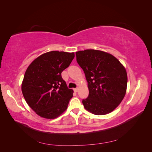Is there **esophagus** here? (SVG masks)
<instances>
[{
	"label": "esophagus",
	"mask_w": 152,
	"mask_h": 152,
	"mask_svg": "<svg viewBox=\"0 0 152 152\" xmlns=\"http://www.w3.org/2000/svg\"><path fill=\"white\" fill-rule=\"evenodd\" d=\"M73 91H74L75 93H77V92H78V88H75V89H73Z\"/></svg>",
	"instance_id": "obj_1"
}]
</instances>
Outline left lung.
<instances>
[{
	"label": "left lung",
	"mask_w": 152,
	"mask_h": 152,
	"mask_svg": "<svg viewBox=\"0 0 152 152\" xmlns=\"http://www.w3.org/2000/svg\"><path fill=\"white\" fill-rule=\"evenodd\" d=\"M75 54L89 89L88 98L82 100L85 109L97 115L113 112L126 93L125 67L112 54L102 50L86 49Z\"/></svg>",
	"instance_id": "left-lung-1"
}]
</instances>
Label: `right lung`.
I'll use <instances>...</instances> for the list:
<instances>
[{"label": "right lung", "mask_w": 152, "mask_h": 152, "mask_svg": "<svg viewBox=\"0 0 152 152\" xmlns=\"http://www.w3.org/2000/svg\"><path fill=\"white\" fill-rule=\"evenodd\" d=\"M74 53L49 51L35 59L27 68L21 91L27 104L41 117L54 119L67 109L73 91L68 89L61 72L69 66Z\"/></svg>", "instance_id": "add662e5"}]
</instances>
